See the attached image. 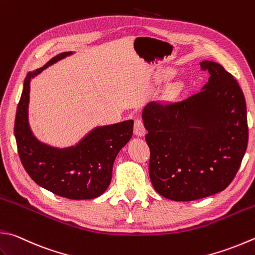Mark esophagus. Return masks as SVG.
<instances>
[{
	"label": "esophagus",
	"instance_id": "1",
	"mask_svg": "<svg viewBox=\"0 0 255 255\" xmlns=\"http://www.w3.org/2000/svg\"><path fill=\"white\" fill-rule=\"evenodd\" d=\"M134 134L137 136H144L146 134V128L141 119H136L134 122Z\"/></svg>",
	"mask_w": 255,
	"mask_h": 255
}]
</instances>
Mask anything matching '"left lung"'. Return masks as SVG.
Segmentation results:
<instances>
[{
    "mask_svg": "<svg viewBox=\"0 0 255 255\" xmlns=\"http://www.w3.org/2000/svg\"><path fill=\"white\" fill-rule=\"evenodd\" d=\"M200 65L210 73L200 92L179 102L155 101L143 110L152 185L173 201L223 191L248 146L247 104L237 80L215 62Z\"/></svg>",
    "mask_w": 255,
    "mask_h": 255,
    "instance_id": "8db88e82",
    "label": "left lung"
}]
</instances>
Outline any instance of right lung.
<instances>
[{"instance_id": "add662e5", "label": "right lung", "mask_w": 255, "mask_h": 255, "mask_svg": "<svg viewBox=\"0 0 255 255\" xmlns=\"http://www.w3.org/2000/svg\"><path fill=\"white\" fill-rule=\"evenodd\" d=\"M69 54L60 53L41 69L28 72L17 104L14 135L24 169L36 184L66 199L88 200L103 194L111 183L114 160L132 137L133 121L99 127L68 148L51 147L36 140L27 122L30 81Z\"/></svg>"}]
</instances>
